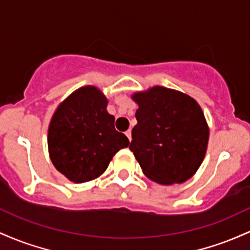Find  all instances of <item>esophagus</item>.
I'll use <instances>...</instances> for the list:
<instances>
[{
    "instance_id": "obj_1",
    "label": "esophagus",
    "mask_w": 250,
    "mask_h": 250,
    "mask_svg": "<svg viewBox=\"0 0 250 250\" xmlns=\"http://www.w3.org/2000/svg\"><path fill=\"white\" fill-rule=\"evenodd\" d=\"M125 134H126V137H127V138H128V140H130V142H131V139H132V137H131V130L126 131Z\"/></svg>"
}]
</instances>
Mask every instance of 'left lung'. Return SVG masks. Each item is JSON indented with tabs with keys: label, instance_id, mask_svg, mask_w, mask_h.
<instances>
[{
	"label": "left lung",
	"instance_id": "1",
	"mask_svg": "<svg viewBox=\"0 0 250 250\" xmlns=\"http://www.w3.org/2000/svg\"><path fill=\"white\" fill-rule=\"evenodd\" d=\"M138 104L130 150L143 172L159 184L183 183L203 162L209 127L195 99L162 86L132 95Z\"/></svg>",
	"mask_w": 250,
	"mask_h": 250
}]
</instances>
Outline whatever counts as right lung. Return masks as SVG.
<instances>
[{
    "label": "right lung",
    "instance_id": "right-lung-1",
    "mask_svg": "<svg viewBox=\"0 0 250 250\" xmlns=\"http://www.w3.org/2000/svg\"><path fill=\"white\" fill-rule=\"evenodd\" d=\"M107 99L94 86L77 89L59 105L48 128L50 161L74 183L105 172L111 159L130 142L114 128Z\"/></svg>",
    "mask_w": 250,
    "mask_h": 250
}]
</instances>
